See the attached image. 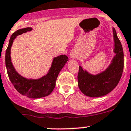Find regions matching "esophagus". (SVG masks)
<instances>
[{
    "label": "esophagus",
    "mask_w": 131,
    "mask_h": 131,
    "mask_svg": "<svg viewBox=\"0 0 131 131\" xmlns=\"http://www.w3.org/2000/svg\"><path fill=\"white\" fill-rule=\"evenodd\" d=\"M71 57L72 58H73V56H71Z\"/></svg>",
    "instance_id": "1"
}]
</instances>
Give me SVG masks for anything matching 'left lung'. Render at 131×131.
<instances>
[{
	"mask_svg": "<svg viewBox=\"0 0 131 131\" xmlns=\"http://www.w3.org/2000/svg\"><path fill=\"white\" fill-rule=\"evenodd\" d=\"M114 40V52L116 56L105 71L93 75L83 70L79 66L78 85L81 92L86 96L99 97L109 93L118 84L124 69V52L121 42L117 38L115 29L113 28Z\"/></svg>",
	"mask_w": 131,
	"mask_h": 131,
	"instance_id": "obj_1",
	"label": "left lung"
}]
</instances>
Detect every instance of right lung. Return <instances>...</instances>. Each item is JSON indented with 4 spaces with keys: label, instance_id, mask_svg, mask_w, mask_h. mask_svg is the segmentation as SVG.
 <instances>
[{
    "label": "right lung",
    "instance_id": "obj_1",
    "mask_svg": "<svg viewBox=\"0 0 131 131\" xmlns=\"http://www.w3.org/2000/svg\"><path fill=\"white\" fill-rule=\"evenodd\" d=\"M31 30V27L25 28L17 30L12 35L5 52V65L10 80L19 93L28 98H39L48 96L53 91L59 73L69 61V58L66 55L54 58L49 72L39 79H27L18 74L12 63L10 48L15 38L18 35Z\"/></svg>",
    "mask_w": 131,
    "mask_h": 131
}]
</instances>
